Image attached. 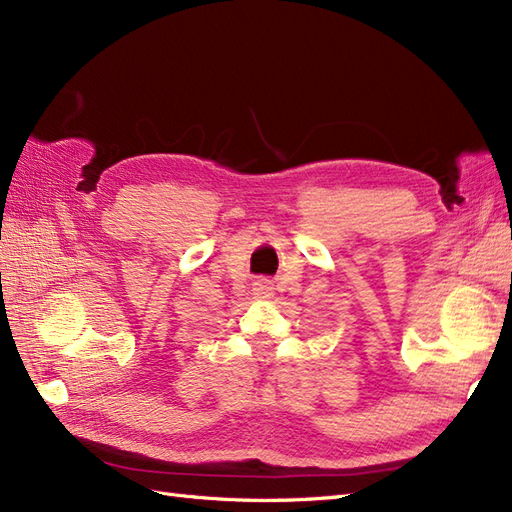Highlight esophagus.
Listing matches in <instances>:
<instances>
[{"label":"esophagus","instance_id":"1","mask_svg":"<svg viewBox=\"0 0 512 512\" xmlns=\"http://www.w3.org/2000/svg\"><path fill=\"white\" fill-rule=\"evenodd\" d=\"M254 292H256V297H260V299H269L273 294V286L267 280H260V282L254 284Z\"/></svg>","mask_w":512,"mask_h":512}]
</instances>
